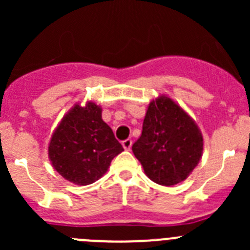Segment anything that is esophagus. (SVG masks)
<instances>
[{
    "label": "esophagus",
    "instance_id": "1",
    "mask_svg": "<svg viewBox=\"0 0 250 250\" xmlns=\"http://www.w3.org/2000/svg\"><path fill=\"white\" fill-rule=\"evenodd\" d=\"M132 144H133V141L130 139L122 141V146H123V148H125V150H129V148L132 147Z\"/></svg>",
    "mask_w": 250,
    "mask_h": 250
}]
</instances>
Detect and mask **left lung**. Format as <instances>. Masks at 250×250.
<instances>
[{"label":"left lung","mask_w":250,"mask_h":250,"mask_svg":"<svg viewBox=\"0 0 250 250\" xmlns=\"http://www.w3.org/2000/svg\"><path fill=\"white\" fill-rule=\"evenodd\" d=\"M203 135L192 117L167 94L151 100L132 150L147 178L162 186L185 180L203 155Z\"/></svg>","instance_id":"obj_1"}]
</instances>
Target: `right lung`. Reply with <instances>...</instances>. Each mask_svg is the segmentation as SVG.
<instances>
[{"instance_id": "right-lung-1", "label": "right lung", "mask_w": 250, "mask_h": 250, "mask_svg": "<svg viewBox=\"0 0 250 250\" xmlns=\"http://www.w3.org/2000/svg\"><path fill=\"white\" fill-rule=\"evenodd\" d=\"M94 102L76 103L55 127L48 158L65 180L84 186L102 178L111 161L123 151Z\"/></svg>"}]
</instances>
